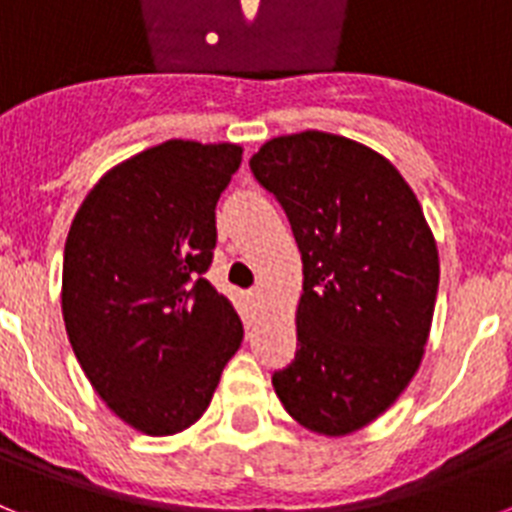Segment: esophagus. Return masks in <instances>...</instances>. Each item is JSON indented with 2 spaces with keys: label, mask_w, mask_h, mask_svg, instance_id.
Masks as SVG:
<instances>
[{
  "label": "esophagus",
  "mask_w": 512,
  "mask_h": 512,
  "mask_svg": "<svg viewBox=\"0 0 512 512\" xmlns=\"http://www.w3.org/2000/svg\"><path fill=\"white\" fill-rule=\"evenodd\" d=\"M244 299H247L249 307H257V302H260V294H257V291H247V294H244Z\"/></svg>",
  "instance_id": "34e87169"
}]
</instances>
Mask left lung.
<instances>
[{"label": "left lung", "mask_w": 512, "mask_h": 512, "mask_svg": "<svg viewBox=\"0 0 512 512\" xmlns=\"http://www.w3.org/2000/svg\"><path fill=\"white\" fill-rule=\"evenodd\" d=\"M249 169L304 263L296 356L273 388L307 429L349 435L390 409L422 362L440 283L432 231L393 163L349 137H276Z\"/></svg>", "instance_id": "8db88e82"}]
</instances>
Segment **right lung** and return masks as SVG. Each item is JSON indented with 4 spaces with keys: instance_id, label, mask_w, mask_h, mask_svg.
<instances>
[{
    "instance_id": "right-lung-1",
    "label": "right lung",
    "mask_w": 512,
    "mask_h": 512,
    "mask_svg": "<svg viewBox=\"0 0 512 512\" xmlns=\"http://www.w3.org/2000/svg\"><path fill=\"white\" fill-rule=\"evenodd\" d=\"M239 145L166 140L90 190L64 244L62 315L109 409L145 435L195 424L242 346L239 315L208 281L216 205Z\"/></svg>"
}]
</instances>
